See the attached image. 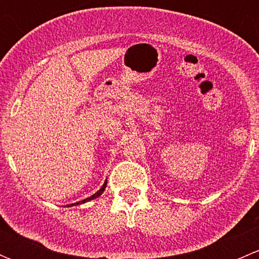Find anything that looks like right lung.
Segmentation results:
<instances>
[{
	"instance_id": "1",
	"label": "right lung",
	"mask_w": 259,
	"mask_h": 259,
	"mask_svg": "<svg viewBox=\"0 0 259 259\" xmlns=\"http://www.w3.org/2000/svg\"><path fill=\"white\" fill-rule=\"evenodd\" d=\"M106 184H108V180H105V183L103 184V187H101L100 189L95 193V194L91 195V197L86 198V199H83V200H80V202L72 203V204H67V205H65V207H75V205H80V204H83V203H86V202H90V200H93V199H96V198L100 197V195L103 194L104 190H105V188H106Z\"/></svg>"
}]
</instances>
